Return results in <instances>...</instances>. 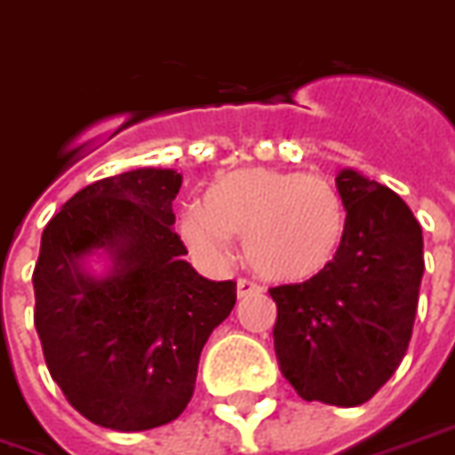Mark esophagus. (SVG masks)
Returning a JSON list of instances; mask_svg holds the SVG:
<instances>
[{
  "instance_id": "1",
  "label": "esophagus",
  "mask_w": 455,
  "mask_h": 455,
  "mask_svg": "<svg viewBox=\"0 0 455 455\" xmlns=\"http://www.w3.org/2000/svg\"><path fill=\"white\" fill-rule=\"evenodd\" d=\"M260 291H262L260 284H255V282H251V279L241 277L236 282L238 299H245V296H255V294H260Z\"/></svg>"
}]
</instances>
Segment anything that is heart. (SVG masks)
Masks as SVG:
<instances>
[{
  "mask_svg": "<svg viewBox=\"0 0 455 455\" xmlns=\"http://www.w3.org/2000/svg\"><path fill=\"white\" fill-rule=\"evenodd\" d=\"M347 212L325 176L241 168L207 188L202 207L180 217V236L197 258L224 262L243 238L245 262L270 282L301 284L338 258Z\"/></svg>",
  "mask_w": 455,
  "mask_h": 455,
  "instance_id": "obj_1",
  "label": "heart"
}]
</instances>
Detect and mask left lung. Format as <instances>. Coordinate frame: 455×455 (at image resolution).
<instances>
[{
	"mask_svg": "<svg viewBox=\"0 0 455 455\" xmlns=\"http://www.w3.org/2000/svg\"><path fill=\"white\" fill-rule=\"evenodd\" d=\"M338 193L347 231L318 277L272 287L279 369L304 400L355 407L376 395L407 352L425 272L422 227L386 185L352 168Z\"/></svg>",
	"mask_w": 455,
	"mask_h": 455,
	"instance_id": "8db88e82",
	"label": "left lung"
}]
</instances>
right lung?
<instances>
[{
  "instance_id": "1",
  "label": "right lung",
  "mask_w": 455,
  "mask_h": 455,
  "mask_svg": "<svg viewBox=\"0 0 455 455\" xmlns=\"http://www.w3.org/2000/svg\"><path fill=\"white\" fill-rule=\"evenodd\" d=\"M183 176L137 168L74 195L50 219L33 270L36 331L52 381L93 425L144 432L193 398L204 342L236 304V282L183 260L173 200ZM103 247L106 278L83 270Z\"/></svg>"
}]
</instances>
